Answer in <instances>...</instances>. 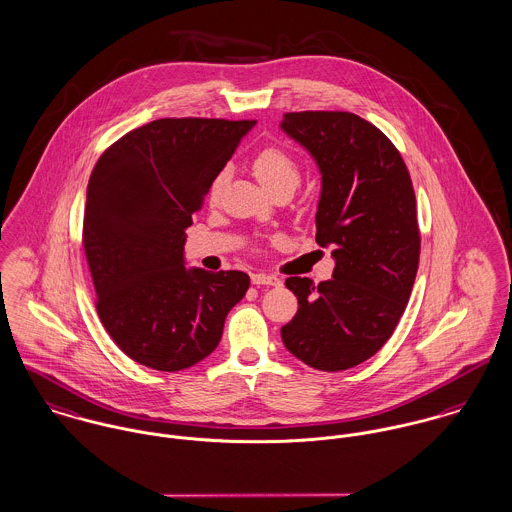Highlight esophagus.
Wrapping results in <instances>:
<instances>
[{
    "label": "esophagus",
    "mask_w": 512,
    "mask_h": 512,
    "mask_svg": "<svg viewBox=\"0 0 512 512\" xmlns=\"http://www.w3.org/2000/svg\"><path fill=\"white\" fill-rule=\"evenodd\" d=\"M251 282L253 284H257V286H261V284H267V286H280L282 284V280L275 275H265V273H255V275L251 276Z\"/></svg>",
    "instance_id": "34e87169"
}]
</instances>
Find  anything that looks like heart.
<instances>
[{
    "label": "heart",
    "instance_id": "b5f03b06",
    "mask_svg": "<svg viewBox=\"0 0 512 512\" xmlns=\"http://www.w3.org/2000/svg\"><path fill=\"white\" fill-rule=\"evenodd\" d=\"M251 167H253V175L257 177V181L269 193H273L276 189L294 191L302 181V167H300L298 159L294 158L290 152H286L284 148H278V146L263 148L253 158ZM224 183H226V171H220L208 187V197H218Z\"/></svg>",
    "mask_w": 512,
    "mask_h": 512
}]
</instances>
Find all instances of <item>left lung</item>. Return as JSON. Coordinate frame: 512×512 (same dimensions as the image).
<instances>
[{
    "label": "left lung",
    "mask_w": 512,
    "mask_h": 512,
    "mask_svg": "<svg viewBox=\"0 0 512 512\" xmlns=\"http://www.w3.org/2000/svg\"><path fill=\"white\" fill-rule=\"evenodd\" d=\"M280 128L321 171L315 241L335 257L331 280L286 278L298 312L282 343L315 370H347L384 347L409 302L421 253L413 183L392 140L358 115L286 113Z\"/></svg>",
    "instance_id": "1"
}]
</instances>
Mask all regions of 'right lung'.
I'll list each match as a JSON object with an SVG mask.
<instances>
[{
    "label": "right lung",
    "mask_w": 512,
    "mask_h": 512,
    "mask_svg": "<svg viewBox=\"0 0 512 512\" xmlns=\"http://www.w3.org/2000/svg\"><path fill=\"white\" fill-rule=\"evenodd\" d=\"M255 120L159 118L97 159L81 243L95 308L118 349L142 366L177 372L212 353L245 296L241 271L185 269V230Z\"/></svg>",
    "instance_id": "1"
}]
</instances>
